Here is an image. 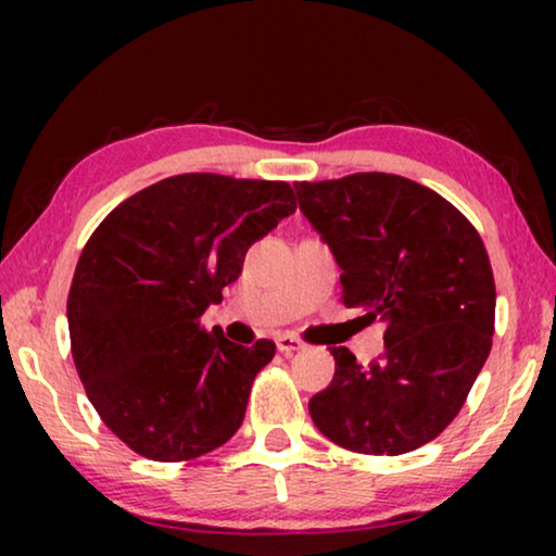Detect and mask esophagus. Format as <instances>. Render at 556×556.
<instances>
[{
  "instance_id": "esophagus-1",
  "label": "esophagus",
  "mask_w": 556,
  "mask_h": 556,
  "mask_svg": "<svg viewBox=\"0 0 556 556\" xmlns=\"http://www.w3.org/2000/svg\"><path fill=\"white\" fill-rule=\"evenodd\" d=\"M276 344H278V349H280V352H283L286 356L301 352V349L306 346L299 337H293V333H280V337L276 339Z\"/></svg>"
}]
</instances>
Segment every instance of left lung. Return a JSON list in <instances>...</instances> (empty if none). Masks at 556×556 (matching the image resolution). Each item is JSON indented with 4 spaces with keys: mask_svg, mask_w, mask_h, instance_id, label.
<instances>
[{
    "mask_svg": "<svg viewBox=\"0 0 556 556\" xmlns=\"http://www.w3.org/2000/svg\"><path fill=\"white\" fill-rule=\"evenodd\" d=\"M293 187L344 270V306L387 326L384 356L369 367L331 346L337 371L308 413L346 451H415L455 420L489 359L496 283L481 235L445 197L397 174Z\"/></svg>",
    "mask_w": 556,
    "mask_h": 556,
    "instance_id": "obj_1",
    "label": "left lung"
}]
</instances>
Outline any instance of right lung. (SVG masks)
Here are the masks:
<instances>
[{
	"instance_id": "obj_1",
	"label": "right lung",
	"mask_w": 556,
	"mask_h": 556,
	"mask_svg": "<svg viewBox=\"0 0 556 556\" xmlns=\"http://www.w3.org/2000/svg\"><path fill=\"white\" fill-rule=\"evenodd\" d=\"M293 212L288 181L192 172L131 194L88 238L67 293L71 352L96 413L134 453L192 460L238 432L276 344H232L202 314Z\"/></svg>"
}]
</instances>
